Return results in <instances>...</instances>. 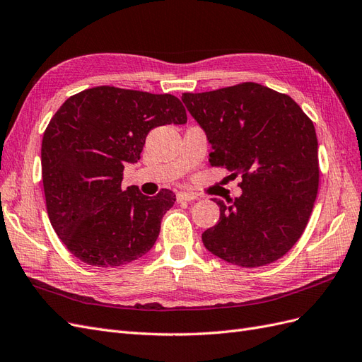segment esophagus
Masks as SVG:
<instances>
[{"label":"esophagus","mask_w":362,"mask_h":362,"mask_svg":"<svg viewBox=\"0 0 362 362\" xmlns=\"http://www.w3.org/2000/svg\"><path fill=\"white\" fill-rule=\"evenodd\" d=\"M196 199V196L193 193H187V192H178L177 193V201L178 202H187V201H193Z\"/></svg>","instance_id":"obj_1"}]
</instances>
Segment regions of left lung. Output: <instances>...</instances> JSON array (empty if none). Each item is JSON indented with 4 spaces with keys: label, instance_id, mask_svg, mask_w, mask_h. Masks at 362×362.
Listing matches in <instances>:
<instances>
[{
    "label": "left lung",
    "instance_id": "8db88e82",
    "mask_svg": "<svg viewBox=\"0 0 362 362\" xmlns=\"http://www.w3.org/2000/svg\"><path fill=\"white\" fill-rule=\"evenodd\" d=\"M181 100L211 144V166L242 177L240 198L214 199L221 217L204 246L240 267L279 259L303 234L319 190L313 120L288 95L250 81Z\"/></svg>",
    "mask_w": 362,
    "mask_h": 362
}]
</instances>
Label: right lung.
Here are the masks:
<instances>
[{"mask_svg":"<svg viewBox=\"0 0 362 362\" xmlns=\"http://www.w3.org/2000/svg\"><path fill=\"white\" fill-rule=\"evenodd\" d=\"M177 96L98 86L72 95L42 139V181L49 222L74 257L96 267L128 264L154 246L175 194L124 189L149 131L185 124Z\"/></svg>","mask_w":362,"mask_h":362,"instance_id":"obj_1","label":"right lung"}]
</instances>
